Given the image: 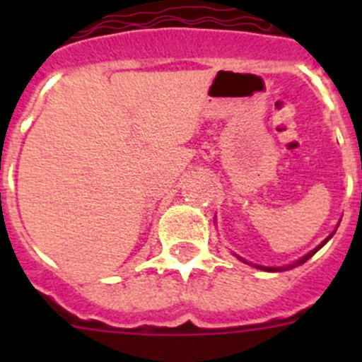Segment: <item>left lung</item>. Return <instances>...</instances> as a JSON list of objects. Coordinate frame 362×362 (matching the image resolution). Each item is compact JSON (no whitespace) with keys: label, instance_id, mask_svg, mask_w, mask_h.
<instances>
[{"label":"left lung","instance_id":"1","mask_svg":"<svg viewBox=\"0 0 362 362\" xmlns=\"http://www.w3.org/2000/svg\"><path fill=\"white\" fill-rule=\"evenodd\" d=\"M331 236H333V235H331ZM331 236H327V238H326V240H324V242H322V243H320V245H319V247H317V249H315V250H312V252H310V254H306V255H305V257L298 259V261H296V262H293V264H289V266H280V268H268V266H257V268H259V269H266V272H286V269L296 268V266H299V264H303V262H306V261H308V259H310V257H312V255H313V254H315V252H317V250H319V249H320V247H324V245H326V243H327V242H329V238H331Z\"/></svg>","mask_w":362,"mask_h":362}]
</instances>
